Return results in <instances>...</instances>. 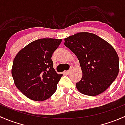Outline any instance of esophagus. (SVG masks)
<instances>
[{
  "mask_svg": "<svg viewBox=\"0 0 125 125\" xmlns=\"http://www.w3.org/2000/svg\"><path fill=\"white\" fill-rule=\"evenodd\" d=\"M71 68H72V66H71V69H70V70H68V71H66V72H65V73H66V74H70V73H71Z\"/></svg>",
  "mask_w": 125,
  "mask_h": 125,
  "instance_id": "obj_1",
  "label": "esophagus"
}]
</instances>
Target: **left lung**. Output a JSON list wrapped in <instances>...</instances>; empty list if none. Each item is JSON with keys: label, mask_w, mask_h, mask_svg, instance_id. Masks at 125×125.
<instances>
[{"label": "left lung", "mask_w": 125, "mask_h": 125, "mask_svg": "<svg viewBox=\"0 0 125 125\" xmlns=\"http://www.w3.org/2000/svg\"><path fill=\"white\" fill-rule=\"evenodd\" d=\"M64 45L75 54L82 70L76 83L82 94L95 96L104 92L115 80L119 59L114 48L94 34L79 32L65 39Z\"/></svg>", "instance_id": "left-lung-1"}]
</instances>
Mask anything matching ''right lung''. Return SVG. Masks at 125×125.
<instances>
[{
    "label": "right lung",
    "instance_id": "1",
    "mask_svg": "<svg viewBox=\"0 0 125 125\" xmlns=\"http://www.w3.org/2000/svg\"><path fill=\"white\" fill-rule=\"evenodd\" d=\"M61 42L62 39H38L21 50L14 59L11 73L15 85L31 100L43 101L56 91L63 75L53 68L51 57Z\"/></svg>",
    "mask_w": 125,
    "mask_h": 125
}]
</instances>
